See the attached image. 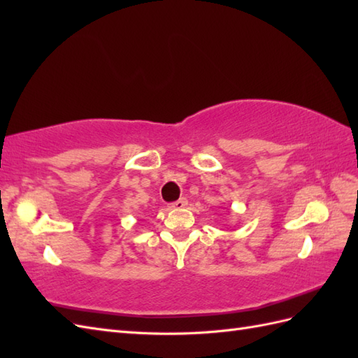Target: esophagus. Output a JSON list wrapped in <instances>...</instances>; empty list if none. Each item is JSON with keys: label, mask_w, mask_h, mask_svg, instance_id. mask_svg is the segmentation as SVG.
<instances>
[{"label": "esophagus", "mask_w": 358, "mask_h": 358, "mask_svg": "<svg viewBox=\"0 0 358 358\" xmlns=\"http://www.w3.org/2000/svg\"><path fill=\"white\" fill-rule=\"evenodd\" d=\"M187 204H188V200H187L185 197H182V199H179V200L175 201V203H170L169 208H170V209H182V208H185Z\"/></svg>", "instance_id": "obj_1"}]
</instances>
